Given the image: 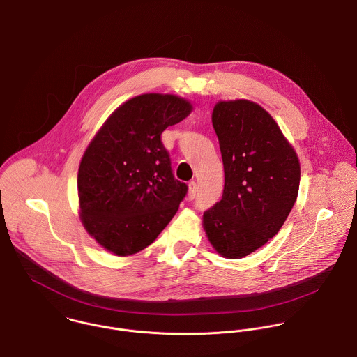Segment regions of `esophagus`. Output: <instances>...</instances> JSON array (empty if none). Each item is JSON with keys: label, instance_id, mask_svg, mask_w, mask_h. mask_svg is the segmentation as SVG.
Here are the masks:
<instances>
[{"label": "esophagus", "instance_id": "34e87169", "mask_svg": "<svg viewBox=\"0 0 357 357\" xmlns=\"http://www.w3.org/2000/svg\"><path fill=\"white\" fill-rule=\"evenodd\" d=\"M196 193H197V183L195 181H192L189 183V199H195Z\"/></svg>", "mask_w": 357, "mask_h": 357}]
</instances>
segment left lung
Returning a JSON list of instances; mask_svg holds the SVG:
<instances>
[{
	"mask_svg": "<svg viewBox=\"0 0 357 357\" xmlns=\"http://www.w3.org/2000/svg\"><path fill=\"white\" fill-rule=\"evenodd\" d=\"M211 121L225 183L203 228L218 255L242 259L284 225L299 193L301 162L274 118L250 100L218 101Z\"/></svg>",
	"mask_w": 357,
	"mask_h": 357,
	"instance_id": "8db88e82",
	"label": "left lung"
}]
</instances>
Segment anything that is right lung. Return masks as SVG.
Segmentation results:
<instances>
[{
	"mask_svg": "<svg viewBox=\"0 0 357 357\" xmlns=\"http://www.w3.org/2000/svg\"><path fill=\"white\" fill-rule=\"evenodd\" d=\"M192 109L175 94L136 96L107 118L84 150L80 221L107 252L125 257L143 250L176 214L188 186L174 178L161 133Z\"/></svg>",
	"mask_w": 357,
	"mask_h": 357,
	"instance_id": "obj_1",
	"label": "right lung"
}]
</instances>
